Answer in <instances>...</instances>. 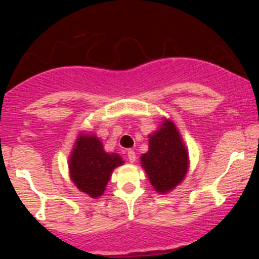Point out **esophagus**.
Listing matches in <instances>:
<instances>
[{"label": "esophagus", "mask_w": 259, "mask_h": 259, "mask_svg": "<svg viewBox=\"0 0 259 259\" xmlns=\"http://www.w3.org/2000/svg\"><path fill=\"white\" fill-rule=\"evenodd\" d=\"M127 159H129L130 163H134L135 160H137V155H135V151L134 150H127Z\"/></svg>", "instance_id": "obj_1"}]
</instances>
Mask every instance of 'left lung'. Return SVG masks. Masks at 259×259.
Masks as SVG:
<instances>
[{"mask_svg": "<svg viewBox=\"0 0 259 259\" xmlns=\"http://www.w3.org/2000/svg\"><path fill=\"white\" fill-rule=\"evenodd\" d=\"M140 161L154 190L160 194L170 192L182 183L189 159L173 121L164 119L158 132L149 135V150L143 154Z\"/></svg>", "mask_w": 259, "mask_h": 259, "instance_id": "8db88e82", "label": "left lung"}]
</instances>
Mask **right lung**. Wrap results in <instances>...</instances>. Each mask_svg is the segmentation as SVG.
Listing matches in <instances>:
<instances>
[{
    "instance_id": "1",
    "label": "right lung",
    "mask_w": 259,
    "mask_h": 259,
    "mask_svg": "<svg viewBox=\"0 0 259 259\" xmlns=\"http://www.w3.org/2000/svg\"><path fill=\"white\" fill-rule=\"evenodd\" d=\"M121 164V156L106 153L99 138L81 133L69 159L70 177L77 189L91 198H99L114 169Z\"/></svg>"
}]
</instances>
